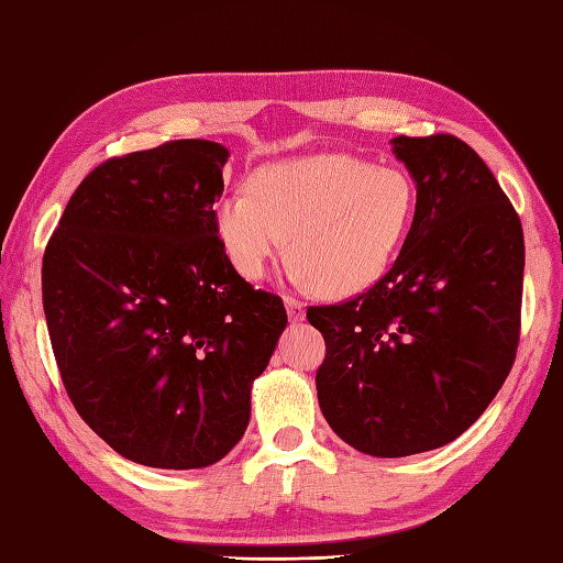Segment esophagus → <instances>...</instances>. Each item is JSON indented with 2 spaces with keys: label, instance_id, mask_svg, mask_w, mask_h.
Returning a JSON list of instances; mask_svg holds the SVG:
<instances>
[{
  "label": "esophagus",
  "instance_id": "34e87169",
  "mask_svg": "<svg viewBox=\"0 0 563 563\" xmlns=\"http://www.w3.org/2000/svg\"><path fill=\"white\" fill-rule=\"evenodd\" d=\"M285 307H288V317L292 322H302L305 319V305L300 300H295L292 295H285Z\"/></svg>",
  "mask_w": 563,
  "mask_h": 563
}]
</instances>
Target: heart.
I'll use <instances>...</instances> for the list:
<instances>
[{"label":"heart","instance_id":"obj_1","mask_svg":"<svg viewBox=\"0 0 563 563\" xmlns=\"http://www.w3.org/2000/svg\"><path fill=\"white\" fill-rule=\"evenodd\" d=\"M415 217L417 185L405 170L317 153L263 165L251 175V195L219 200L214 227L244 278H261L285 239L292 280L339 300L390 271Z\"/></svg>","mask_w":563,"mask_h":563}]
</instances>
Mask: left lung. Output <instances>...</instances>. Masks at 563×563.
Segmentation results:
<instances>
[{
  "label": "left lung",
  "mask_w": 563,
  "mask_h": 563,
  "mask_svg": "<svg viewBox=\"0 0 563 563\" xmlns=\"http://www.w3.org/2000/svg\"><path fill=\"white\" fill-rule=\"evenodd\" d=\"M417 217L383 278L310 307L324 336L317 398L363 454L400 459L454 442L486 412L520 341L525 236L486 163L451 134L395 136Z\"/></svg>",
  "instance_id": "8db88e82"
}]
</instances>
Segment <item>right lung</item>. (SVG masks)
Returning a JSON list of instances; mask_svg holds the SVG:
<instances>
[{
    "mask_svg": "<svg viewBox=\"0 0 563 563\" xmlns=\"http://www.w3.org/2000/svg\"><path fill=\"white\" fill-rule=\"evenodd\" d=\"M229 151L202 139L109 158L43 253L51 346L77 415L134 464L205 468L244 437L288 324L214 227Z\"/></svg>",
    "mask_w": 563,
    "mask_h": 563,
    "instance_id": "right-lung-1",
    "label": "right lung"
}]
</instances>
